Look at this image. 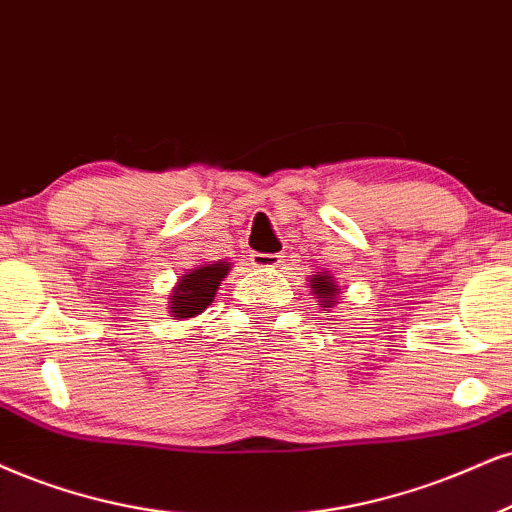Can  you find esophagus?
<instances>
[{"label":"esophagus","instance_id":"obj_1","mask_svg":"<svg viewBox=\"0 0 512 512\" xmlns=\"http://www.w3.org/2000/svg\"><path fill=\"white\" fill-rule=\"evenodd\" d=\"M282 263H285V256H280V254H261V251L251 254V266H256V268L273 270V268H280Z\"/></svg>","mask_w":512,"mask_h":512}]
</instances>
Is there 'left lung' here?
Masks as SVG:
<instances>
[{"label": "left lung", "mask_w": 512, "mask_h": 512, "mask_svg": "<svg viewBox=\"0 0 512 512\" xmlns=\"http://www.w3.org/2000/svg\"><path fill=\"white\" fill-rule=\"evenodd\" d=\"M311 287L313 294L320 299V306L332 308V299L337 296V285H334V280H330V275H315Z\"/></svg>", "instance_id": "1"}]
</instances>
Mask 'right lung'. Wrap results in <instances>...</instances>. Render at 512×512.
<instances>
[{
	"instance_id": "add662e5",
	"label": "right lung",
	"mask_w": 512,
	"mask_h": 512,
	"mask_svg": "<svg viewBox=\"0 0 512 512\" xmlns=\"http://www.w3.org/2000/svg\"><path fill=\"white\" fill-rule=\"evenodd\" d=\"M227 270H230V263H206V266L182 277L173 292V301H170L173 318H192V315L206 311Z\"/></svg>"
}]
</instances>
